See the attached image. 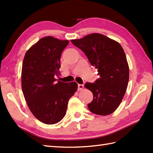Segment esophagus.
<instances>
[{
    "label": "esophagus",
    "instance_id": "34e87169",
    "mask_svg": "<svg viewBox=\"0 0 153 153\" xmlns=\"http://www.w3.org/2000/svg\"><path fill=\"white\" fill-rule=\"evenodd\" d=\"M83 85H82V84H78V89L77 90L78 91H82L83 89Z\"/></svg>",
    "mask_w": 153,
    "mask_h": 153
}]
</instances>
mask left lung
I'll use <instances>...</instances> for the list:
<instances>
[{
	"label": "left lung",
	"mask_w": 153,
	"mask_h": 153,
	"mask_svg": "<svg viewBox=\"0 0 153 153\" xmlns=\"http://www.w3.org/2000/svg\"><path fill=\"white\" fill-rule=\"evenodd\" d=\"M71 42L83 51L100 76L94 83L85 84L93 94L87 105L89 110L100 116L110 114L119 106L128 87L129 70L124 51L118 42L99 33Z\"/></svg>",
	"instance_id": "left-lung-1"
}]
</instances>
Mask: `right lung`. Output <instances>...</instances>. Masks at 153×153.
I'll list each match as a JSON object with an SVG mask.
<instances>
[{
    "mask_svg": "<svg viewBox=\"0 0 153 153\" xmlns=\"http://www.w3.org/2000/svg\"><path fill=\"white\" fill-rule=\"evenodd\" d=\"M69 43L51 36L41 38L25 54L22 89L33 116L46 124H54L66 115L68 103L77 89L76 82H56L60 56Z\"/></svg>",
    "mask_w": 153,
    "mask_h": 153,
    "instance_id": "right-lung-1",
    "label": "right lung"
}]
</instances>
